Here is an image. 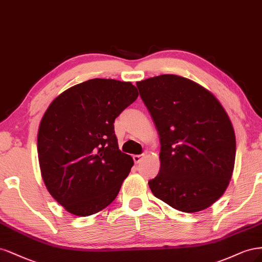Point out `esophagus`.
Returning <instances> with one entry per match:
<instances>
[{
	"label": "esophagus",
	"mask_w": 262,
	"mask_h": 262,
	"mask_svg": "<svg viewBox=\"0 0 262 262\" xmlns=\"http://www.w3.org/2000/svg\"><path fill=\"white\" fill-rule=\"evenodd\" d=\"M143 157H145L143 155H136V156H134V157H133L134 162H135V163H139V162L141 161V160L143 159Z\"/></svg>",
	"instance_id": "esophagus-1"
}]
</instances>
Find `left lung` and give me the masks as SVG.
<instances>
[{
	"instance_id": "obj_1",
	"label": "left lung",
	"mask_w": 262,
	"mask_h": 262,
	"mask_svg": "<svg viewBox=\"0 0 262 262\" xmlns=\"http://www.w3.org/2000/svg\"><path fill=\"white\" fill-rule=\"evenodd\" d=\"M161 143L160 172L148 182L154 195L193 213L220 198L234 170L236 140L219 100L199 83L177 75L138 81Z\"/></svg>"
}]
</instances>
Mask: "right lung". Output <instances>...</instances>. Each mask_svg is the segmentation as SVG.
<instances>
[{
  "mask_svg": "<svg viewBox=\"0 0 262 262\" xmlns=\"http://www.w3.org/2000/svg\"><path fill=\"white\" fill-rule=\"evenodd\" d=\"M137 97L132 82L95 78L65 90L47 108L38 130L40 171L67 212L88 216L116 198L134 161L119 149L113 123Z\"/></svg>",
  "mask_w": 262,
  "mask_h": 262,
  "instance_id": "obj_1",
  "label": "right lung"
}]
</instances>
